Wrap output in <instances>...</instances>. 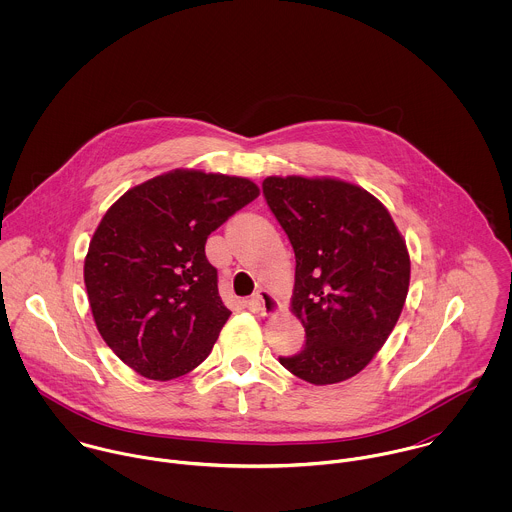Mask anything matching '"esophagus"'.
I'll list each match as a JSON object with an SVG mask.
<instances>
[{
    "mask_svg": "<svg viewBox=\"0 0 512 512\" xmlns=\"http://www.w3.org/2000/svg\"><path fill=\"white\" fill-rule=\"evenodd\" d=\"M252 305L262 315H276L280 311V301L276 299L274 293L268 292V290H258V292L254 293Z\"/></svg>",
    "mask_w": 512,
    "mask_h": 512,
    "instance_id": "obj_1",
    "label": "esophagus"
}]
</instances>
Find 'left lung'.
<instances>
[{
  "instance_id": "8db88e82",
  "label": "left lung",
  "mask_w": 512,
  "mask_h": 512,
  "mask_svg": "<svg viewBox=\"0 0 512 512\" xmlns=\"http://www.w3.org/2000/svg\"><path fill=\"white\" fill-rule=\"evenodd\" d=\"M266 203L295 252L292 311L305 345L280 357L323 386L365 368L392 333L410 286V256L386 207L359 185L321 177H266Z\"/></svg>"
}]
</instances>
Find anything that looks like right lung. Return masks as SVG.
I'll return each mask as SVG.
<instances>
[{
    "label": "right lung",
    "instance_id": "1",
    "mask_svg": "<svg viewBox=\"0 0 512 512\" xmlns=\"http://www.w3.org/2000/svg\"><path fill=\"white\" fill-rule=\"evenodd\" d=\"M258 195L244 177L175 169L106 211L84 258V284L94 323L122 363L171 380L209 357L230 309L205 244Z\"/></svg>",
    "mask_w": 512,
    "mask_h": 512
}]
</instances>
